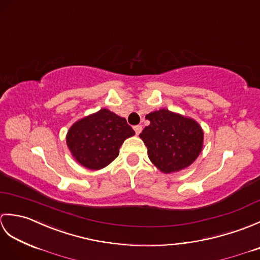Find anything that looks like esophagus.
<instances>
[{
	"instance_id": "esophagus-1",
	"label": "esophagus",
	"mask_w": 260,
	"mask_h": 260,
	"mask_svg": "<svg viewBox=\"0 0 260 260\" xmlns=\"http://www.w3.org/2000/svg\"><path fill=\"white\" fill-rule=\"evenodd\" d=\"M134 131H135V133H136V135H139L141 132H142V126L141 125H136V126H134Z\"/></svg>"
}]
</instances>
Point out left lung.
<instances>
[{
  "label": "left lung",
  "mask_w": 260,
  "mask_h": 260,
  "mask_svg": "<svg viewBox=\"0 0 260 260\" xmlns=\"http://www.w3.org/2000/svg\"><path fill=\"white\" fill-rule=\"evenodd\" d=\"M146 126L140 137L148 157L163 173L183 170L196 161L203 146V131L194 119L168 109L147 114Z\"/></svg>",
  "instance_id": "1"
}]
</instances>
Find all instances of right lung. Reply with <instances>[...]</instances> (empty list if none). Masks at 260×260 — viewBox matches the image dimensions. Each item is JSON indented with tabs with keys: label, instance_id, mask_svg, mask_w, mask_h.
Segmentation results:
<instances>
[{
	"label": "right lung",
	"instance_id": "right-lung-1",
	"mask_svg": "<svg viewBox=\"0 0 260 260\" xmlns=\"http://www.w3.org/2000/svg\"><path fill=\"white\" fill-rule=\"evenodd\" d=\"M135 134L125 118L103 108L70 127L67 145L82 167L101 170L118 156L124 141Z\"/></svg>",
	"mask_w": 260,
	"mask_h": 260
}]
</instances>
